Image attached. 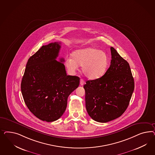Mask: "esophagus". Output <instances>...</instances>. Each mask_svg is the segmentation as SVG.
I'll use <instances>...</instances> for the list:
<instances>
[{"label": "esophagus", "mask_w": 155, "mask_h": 155, "mask_svg": "<svg viewBox=\"0 0 155 155\" xmlns=\"http://www.w3.org/2000/svg\"><path fill=\"white\" fill-rule=\"evenodd\" d=\"M84 80H83V79H81L80 80V85H81V86H83L84 84Z\"/></svg>", "instance_id": "esophagus-1"}]
</instances>
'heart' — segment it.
Segmentation results:
<instances>
[{
	"mask_svg": "<svg viewBox=\"0 0 155 155\" xmlns=\"http://www.w3.org/2000/svg\"><path fill=\"white\" fill-rule=\"evenodd\" d=\"M72 57L66 59L65 65L71 72H74L82 66V71L87 78L97 80L102 77L107 71L108 64L107 54L98 49L87 47L76 50Z\"/></svg>",
	"mask_w": 155,
	"mask_h": 155,
	"instance_id": "b5f03b06",
	"label": "heart"
}]
</instances>
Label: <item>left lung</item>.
Segmentation results:
<instances>
[{
	"instance_id": "left-lung-1",
	"label": "left lung",
	"mask_w": 155,
	"mask_h": 155,
	"mask_svg": "<svg viewBox=\"0 0 155 155\" xmlns=\"http://www.w3.org/2000/svg\"><path fill=\"white\" fill-rule=\"evenodd\" d=\"M111 65L98 79L84 86L87 112L95 121L106 123L126 110L134 90V80L126 60L111 47Z\"/></svg>"
}]
</instances>
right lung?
<instances>
[{"mask_svg":"<svg viewBox=\"0 0 155 155\" xmlns=\"http://www.w3.org/2000/svg\"><path fill=\"white\" fill-rule=\"evenodd\" d=\"M61 42L43 45L28 59L21 90L28 109L39 119L48 122L58 119L67 106L69 95L80 84V78L67 75L65 67L56 60Z\"/></svg>","mask_w":155,"mask_h":155,"instance_id":"add662e5","label":"right lung"}]
</instances>
